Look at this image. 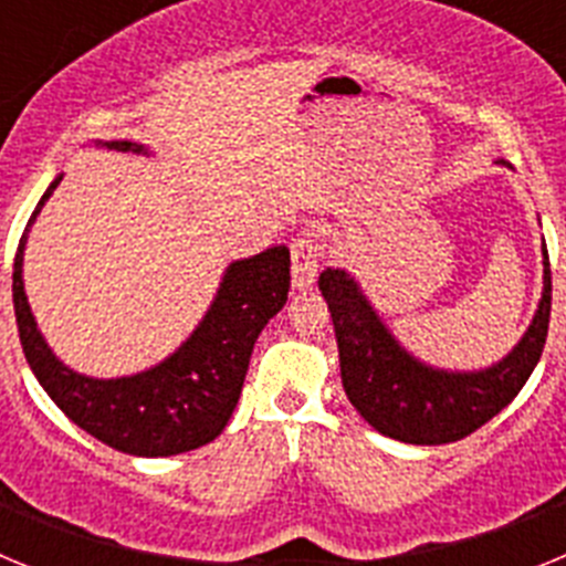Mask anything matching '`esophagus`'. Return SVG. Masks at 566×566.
Listing matches in <instances>:
<instances>
[{
	"mask_svg": "<svg viewBox=\"0 0 566 566\" xmlns=\"http://www.w3.org/2000/svg\"><path fill=\"white\" fill-rule=\"evenodd\" d=\"M319 266V247L312 234H300L292 243V289L303 292L312 289L317 280Z\"/></svg>",
	"mask_w": 566,
	"mask_h": 566,
	"instance_id": "1",
	"label": "esophagus"
}]
</instances>
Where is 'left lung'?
Returning <instances> with one entry per match:
<instances>
[{"instance_id": "8db88e82", "label": "left lung", "mask_w": 566, "mask_h": 566, "mask_svg": "<svg viewBox=\"0 0 566 566\" xmlns=\"http://www.w3.org/2000/svg\"><path fill=\"white\" fill-rule=\"evenodd\" d=\"M542 297L527 332L502 359L484 368L424 363L399 343L352 272L326 269L319 274V292L337 337L345 397L359 417L397 442L448 444L504 411L538 365L547 339L553 300L547 247H542Z\"/></svg>"}]
</instances>
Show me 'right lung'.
<instances>
[{"instance_id": "obj_1", "label": "right lung", "mask_w": 566, "mask_h": 566, "mask_svg": "<svg viewBox=\"0 0 566 566\" xmlns=\"http://www.w3.org/2000/svg\"><path fill=\"white\" fill-rule=\"evenodd\" d=\"M107 153L153 155L135 142H93ZM62 184L53 178L19 240L13 260V312L30 371L82 431L129 457H178L212 442L227 428L249 371V357L269 319L286 306L289 249L269 247L232 260L212 303L187 339L161 363L124 377H87L53 354L24 292L30 227Z\"/></svg>"}]
</instances>
